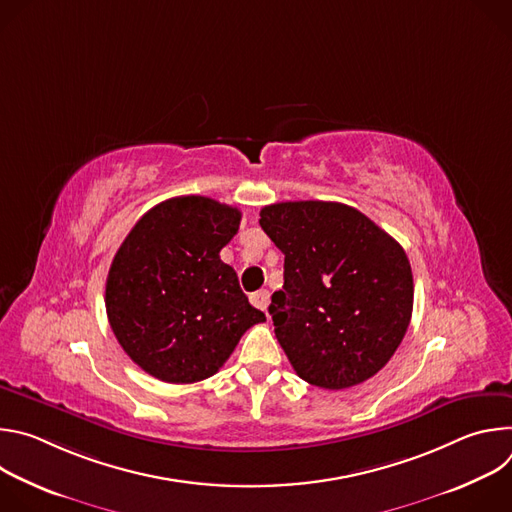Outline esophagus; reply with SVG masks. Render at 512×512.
<instances>
[{"mask_svg": "<svg viewBox=\"0 0 512 512\" xmlns=\"http://www.w3.org/2000/svg\"><path fill=\"white\" fill-rule=\"evenodd\" d=\"M251 304L255 306V308H259V310H267V306H269V291L267 289H259V291H255V294H251Z\"/></svg>", "mask_w": 512, "mask_h": 512, "instance_id": "obj_1", "label": "esophagus"}]
</instances>
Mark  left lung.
Listing matches in <instances>:
<instances>
[{
	"label": "left lung",
	"instance_id": "1",
	"mask_svg": "<svg viewBox=\"0 0 512 512\" xmlns=\"http://www.w3.org/2000/svg\"><path fill=\"white\" fill-rule=\"evenodd\" d=\"M259 216L285 255L283 289L271 296L269 314L298 377L340 391L377 375L413 312L403 247L340 202H277Z\"/></svg>",
	"mask_w": 512,
	"mask_h": 512
}]
</instances>
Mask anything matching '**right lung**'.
<instances>
[{
	"instance_id": "1",
	"label": "right lung",
	"mask_w": 512,
	"mask_h": 512,
	"mask_svg": "<svg viewBox=\"0 0 512 512\" xmlns=\"http://www.w3.org/2000/svg\"><path fill=\"white\" fill-rule=\"evenodd\" d=\"M239 225L235 206L176 196L145 212L121 243L105 285L107 318L148 375L176 385L208 379L265 322L218 255Z\"/></svg>"
}]
</instances>
